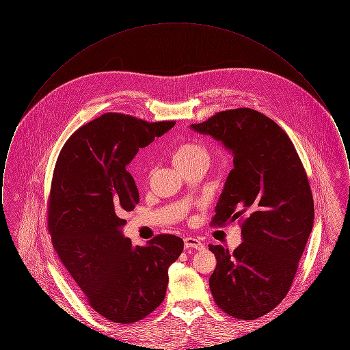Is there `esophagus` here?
Segmentation results:
<instances>
[{"label": "esophagus", "mask_w": 350, "mask_h": 350, "mask_svg": "<svg viewBox=\"0 0 350 350\" xmlns=\"http://www.w3.org/2000/svg\"><path fill=\"white\" fill-rule=\"evenodd\" d=\"M185 247L186 248H193V250H202L203 248V243H200V240L196 237H185Z\"/></svg>", "instance_id": "34e87169"}]
</instances>
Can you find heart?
Wrapping results in <instances>:
<instances>
[{
  "mask_svg": "<svg viewBox=\"0 0 350 350\" xmlns=\"http://www.w3.org/2000/svg\"><path fill=\"white\" fill-rule=\"evenodd\" d=\"M200 160L208 161V153L197 143H183L172 152V163L174 167H185Z\"/></svg>",
  "mask_w": 350,
  "mask_h": 350,
  "instance_id": "b5f03b06",
  "label": "heart"
}]
</instances>
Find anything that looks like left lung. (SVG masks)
<instances>
[{
  "label": "left lung",
  "mask_w": 350,
  "mask_h": 350,
  "mask_svg": "<svg viewBox=\"0 0 350 350\" xmlns=\"http://www.w3.org/2000/svg\"><path fill=\"white\" fill-rule=\"evenodd\" d=\"M191 130L210 135L233 157L213 226L243 219V243L217 257L210 290L230 317L254 320L290 290L314 226V200L294 144L270 118L253 109L217 113Z\"/></svg>",
  "instance_id": "left-lung-1"
}]
</instances>
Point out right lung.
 Masks as SVG:
<instances>
[{"instance_id": "1", "label": "right lung", "mask_w": 350, "mask_h": 350, "mask_svg": "<svg viewBox=\"0 0 350 350\" xmlns=\"http://www.w3.org/2000/svg\"><path fill=\"white\" fill-rule=\"evenodd\" d=\"M174 124L107 113L73 133L56 161L49 204L53 248L89 306L114 323H135L160 306L167 267L183 253L174 234L133 247L122 232V215L139 203L127 165Z\"/></svg>"}]
</instances>
